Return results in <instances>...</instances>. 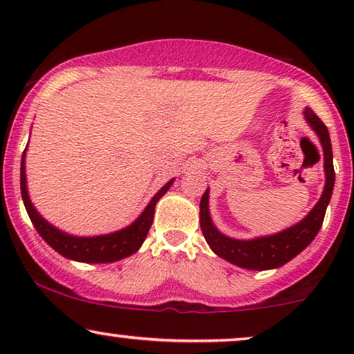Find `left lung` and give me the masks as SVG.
<instances>
[{"mask_svg": "<svg viewBox=\"0 0 354 354\" xmlns=\"http://www.w3.org/2000/svg\"><path fill=\"white\" fill-rule=\"evenodd\" d=\"M304 118L311 125L314 132L317 133L324 149V169H326V187H324L321 200L313 207L311 212L299 221L293 227L287 230L279 232L275 235L258 236L253 240H235L224 234H221L212 224L209 216V190L205 192L200 201V225L205 235L207 245L211 250L224 258L229 263L239 266L243 269L251 270H268L275 269L280 266L287 264L290 259L301 253L306 246L314 240L321 229L326 209L330 203V196L333 192V183H335V171H333V156H332V143L328 130L316 113L311 108L304 109Z\"/></svg>", "mask_w": 354, "mask_h": 354, "instance_id": "obj_1", "label": "left lung"}]
</instances>
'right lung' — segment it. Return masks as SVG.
I'll return each instance as SVG.
<instances>
[{
  "instance_id": "right-lung-1",
  "label": "right lung",
  "mask_w": 354,
  "mask_h": 354,
  "mask_svg": "<svg viewBox=\"0 0 354 354\" xmlns=\"http://www.w3.org/2000/svg\"><path fill=\"white\" fill-rule=\"evenodd\" d=\"M174 183L169 180L156 195L151 198L149 205L145 207V211L138 216V219L125 227L122 230L113 232L108 235H98V236H75L69 235L66 232H61L56 227H53L50 222L43 219L38 214V211L33 207L30 198L27 193V182H26V151L22 154L21 161V193L24 205H26L27 214L30 217L32 224L35 225L38 234L41 239L56 250L57 253L64 256L67 259L80 261V263H114L127 256L137 253L140 246L147 239L149 227L153 224L154 217V207L159 198L166 193Z\"/></svg>"
}]
</instances>
